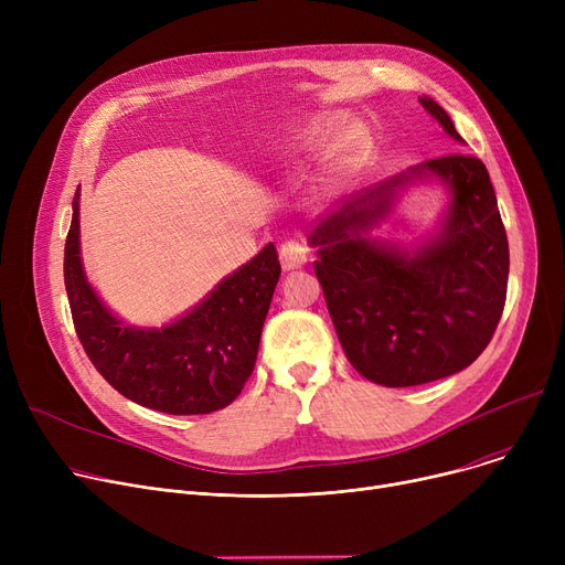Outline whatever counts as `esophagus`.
Here are the masks:
<instances>
[{"instance_id":"obj_1","label":"esophagus","mask_w":565,"mask_h":565,"mask_svg":"<svg viewBox=\"0 0 565 565\" xmlns=\"http://www.w3.org/2000/svg\"><path fill=\"white\" fill-rule=\"evenodd\" d=\"M279 260L286 273L298 270V267H305L309 263V247L300 241H288L279 249Z\"/></svg>"}]
</instances>
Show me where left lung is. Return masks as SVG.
I'll return each mask as SVG.
<instances>
[{
  "mask_svg": "<svg viewBox=\"0 0 565 565\" xmlns=\"http://www.w3.org/2000/svg\"><path fill=\"white\" fill-rule=\"evenodd\" d=\"M424 109L465 141L433 98ZM439 177L452 192L436 241L407 253L371 242L395 190ZM309 243L334 330L348 362L384 387H414L467 369L490 343L509 286V241L486 164L465 153L426 160L350 196L322 217Z\"/></svg>",
  "mask_w": 565,
  "mask_h": 565,
  "instance_id": "obj_1",
  "label": "left lung"
}]
</instances>
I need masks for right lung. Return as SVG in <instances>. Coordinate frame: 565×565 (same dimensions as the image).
Returning a JSON list of instances; mask_svg holds the SVG:
<instances>
[{
    "mask_svg": "<svg viewBox=\"0 0 565 565\" xmlns=\"http://www.w3.org/2000/svg\"><path fill=\"white\" fill-rule=\"evenodd\" d=\"M281 275L275 245L215 286L181 320L137 330L118 320L86 281L79 258V188L64 249V281L77 339L111 387L167 414H211L249 380L260 330Z\"/></svg>",
    "mask_w": 565,
    "mask_h": 565,
    "instance_id": "add662e5",
    "label": "right lung"
}]
</instances>
